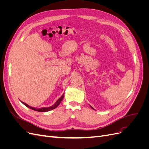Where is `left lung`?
I'll list each match as a JSON object with an SVG mask.
<instances>
[{"mask_svg": "<svg viewBox=\"0 0 149 149\" xmlns=\"http://www.w3.org/2000/svg\"><path fill=\"white\" fill-rule=\"evenodd\" d=\"M91 108H92V109H94V108H93V107H91Z\"/></svg>", "mask_w": 149, "mask_h": 149, "instance_id": "8db88e82", "label": "left lung"}]
</instances>
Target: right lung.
Returning a JSON list of instances; mask_svg holds the SVG:
<instances>
[{
	"instance_id": "right-lung-1",
	"label": "right lung",
	"mask_w": 149,
	"mask_h": 149,
	"mask_svg": "<svg viewBox=\"0 0 149 149\" xmlns=\"http://www.w3.org/2000/svg\"><path fill=\"white\" fill-rule=\"evenodd\" d=\"M63 97H64V94H63V95L58 99V100H57V101L55 103V104L54 105H53L52 106H50V107H42V108H40V109H37V108H35V107H30V106H29L28 104H25V102H22V103L24 104L25 105V106H26V107H28L29 108H30V109H32V110H34V111H38V112H47V111H51V110H53V109H55V108L60 104V102L62 101V100H63Z\"/></svg>"
}]
</instances>
